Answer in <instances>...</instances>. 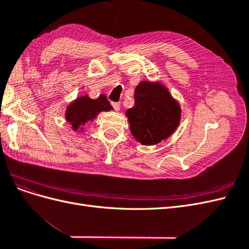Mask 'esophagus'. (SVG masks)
<instances>
[{
  "label": "esophagus",
  "mask_w": 249,
  "mask_h": 249,
  "mask_svg": "<svg viewBox=\"0 0 249 249\" xmlns=\"http://www.w3.org/2000/svg\"><path fill=\"white\" fill-rule=\"evenodd\" d=\"M112 107L115 111H118L120 109V104L119 103H112Z\"/></svg>",
  "instance_id": "34e87169"
}]
</instances>
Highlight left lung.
Returning <instances> with one entry per match:
<instances>
[{
	"label": "left lung",
	"mask_w": 249,
	"mask_h": 249,
	"mask_svg": "<svg viewBox=\"0 0 249 249\" xmlns=\"http://www.w3.org/2000/svg\"><path fill=\"white\" fill-rule=\"evenodd\" d=\"M135 105L125 116L136 141L154 145L175 133L180 122V106L159 82L142 81L135 89Z\"/></svg>",
	"instance_id": "obj_1"
}]
</instances>
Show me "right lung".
Here are the masks:
<instances>
[{
	"instance_id": "add662e5",
	"label": "right lung",
	"mask_w": 249,
	"mask_h": 249,
	"mask_svg": "<svg viewBox=\"0 0 249 249\" xmlns=\"http://www.w3.org/2000/svg\"><path fill=\"white\" fill-rule=\"evenodd\" d=\"M113 110L107 96L101 94L97 99L92 100L88 95L79 96L71 103L65 111V119L70 123L73 131H81L83 125L92 122L99 113Z\"/></svg>"
}]
</instances>
